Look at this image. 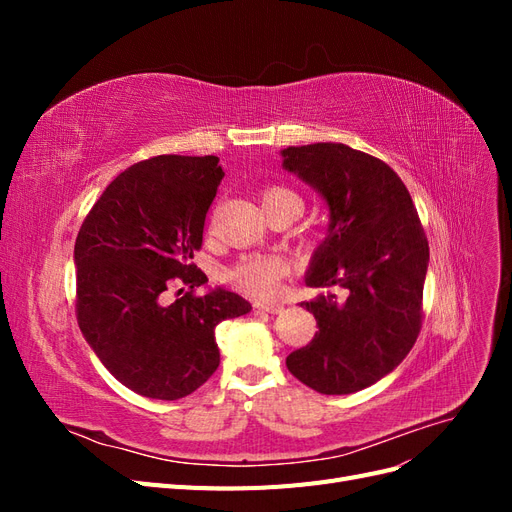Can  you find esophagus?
<instances>
[{"mask_svg":"<svg viewBox=\"0 0 512 512\" xmlns=\"http://www.w3.org/2000/svg\"><path fill=\"white\" fill-rule=\"evenodd\" d=\"M254 307L262 309V312H267V314H282L284 312V305L275 303V301H256Z\"/></svg>","mask_w":512,"mask_h":512,"instance_id":"34e87169","label":"esophagus"}]
</instances>
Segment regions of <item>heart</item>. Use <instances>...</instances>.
Returning a JSON list of instances; mask_svg holds the SVG:
<instances>
[{
  "mask_svg": "<svg viewBox=\"0 0 512 512\" xmlns=\"http://www.w3.org/2000/svg\"><path fill=\"white\" fill-rule=\"evenodd\" d=\"M260 203L273 215L297 209L301 211V198L284 185H265L260 190ZM290 273L288 262L277 256H250L241 258L230 269H226V282L239 288L245 294H252L256 299H271L280 292L284 280Z\"/></svg>",
  "mask_w": 512,
  "mask_h": 512,
  "instance_id": "heart-1",
  "label": "heart"
}]
</instances>
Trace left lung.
<instances>
[{
    "label": "left lung",
    "mask_w": 512,
    "mask_h": 512,
    "mask_svg": "<svg viewBox=\"0 0 512 512\" xmlns=\"http://www.w3.org/2000/svg\"><path fill=\"white\" fill-rule=\"evenodd\" d=\"M284 168L316 188L331 209L329 235L305 277L309 288H342L301 307L318 331L288 354L290 374L322 395H348L406 359L423 327L429 243L395 170L342 143L282 151Z\"/></svg>",
    "instance_id": "obj_1"
}]
</instances>
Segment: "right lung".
<instances>
[{
  "label": "right lung",
  "instance_id": "obj_1",
  "mask_svg": "<svg viewBox=\"0 0 512 512\" xmlns=\"http://www.w3.org/2000/svg\"><path fill=\"white\" fill-rule=\"evenodd\" d=\"M215 156H156L130 166L91 207L74 243L76 320L130 391L181 399L220 365L215 327L252 309L192 265L224 170ZM179 287L166 306L163 292Z\"/></svg>",
  "mask_w": 512,
  "mask_h": 512
}]
</instances>
